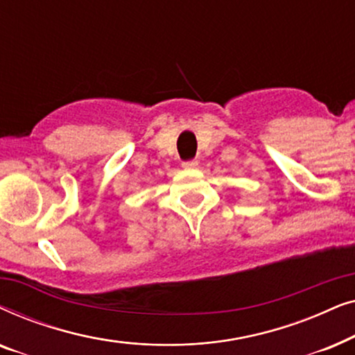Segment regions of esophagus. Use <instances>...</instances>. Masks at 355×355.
Instances as JSON below:
<instances>
[{"label": "esophagus", "mask_w": 355, "mask_h": 355, "mask_svg": "<svg viewBox=\"0 0 355 355\" xmlns=\"http://www.w3.org/2000/svg\"><path fill=\"white\" fill-rule=\"evenodd\" d=\"M197 166H198L197 159H191V162H184L182 163V168L184 169H196Z\"/></svg>", "instance_id": "34e87169"}]
</instances>
